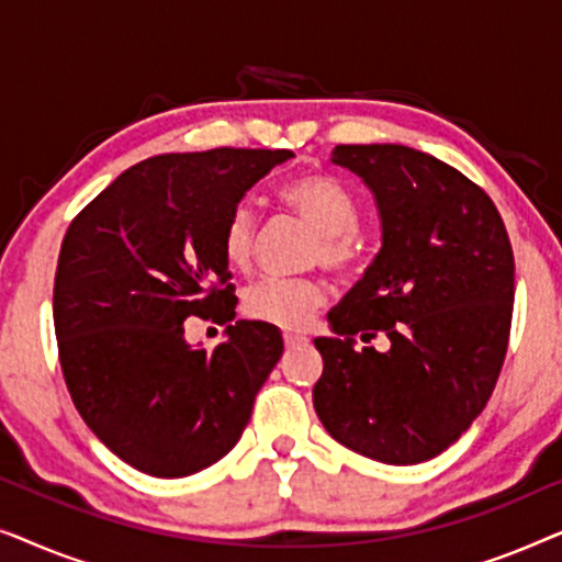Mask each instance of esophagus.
Wrapping results in <instances>:
<instances>
[{"label": "esophagus", "mask_w": 562, "mask_h": 562, "mask_svg": "<svg viewBox=\"0 0 562 562\" xmlns=\"http://www.w3.org/2000/svg\"><path fill=\"white\" fill-rule=\"evenodd\" d=\"M283 342H286V348H296V345H306V337L302 333H291V329H286V333H283Z\"/></svg>", "instance_id": "obj_1"}]
</instances>
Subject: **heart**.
<instances>
[{
    "label": "heart",
    "mask_w": 562,
    "mask_h": 562,
    "mask_svg": "<svg viewBox=\"0 0 562 562\" xmlns=\"http://www.w3.org/2000/svg\"><path fill=\"white\" fill-rule=\"evenodd\" d=\"M279 199L296 212L319 245L314 256L329 268H345L358 252L360 206L352 191L327 173H304L283 183ZM256 217L248 206H235L222 233V252L233 268H245L252 256ZM325 286L314 279H260L245 291L243 310L250 319L266 325L299 329L310 325L312 314L325 304Z\"/></svg>",
    "instance_id": "heart-1"
}]
</instances>
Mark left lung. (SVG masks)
<instances>
[{"instance_id":"left-lung-1","label":"left lung","mask_w":562,"mask_h":562,"mask_svg":"<svg viewBox=\"0 0 562 562\" xmlns=\"http://www.w3.org/2000/svg\"><path fill=\"white\" fill-rule=\"evenodd\" d=\"M333 164L371 189L381 250L317 337V417L345 448L389 465L448 450L504 366L514 256L486 191L406 145H337ZM383 331L392 348H355Z\"/></svg>"}]
</instances>
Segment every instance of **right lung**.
<instances>
[{
	"label": "right lung",
	"mask_w": 562,
	"mask_h": 562,
	"mask_svg": "<svg viewBox=\"0 0 562 562\" xmlns=\"http://www.w3.org/2000/svg\"><path fill=\"white\" fill-rule=\"evenodd\" d=\"M291 150L166 153L120 173L60 245L53 322L66 386L91 432L156 479H183L240 440L283 352L281 329L235 319L222 233ZM226 324L212 353L182 322Z\"/></svg>",
	"instance_id": "obj_1"
}]
</instances>
